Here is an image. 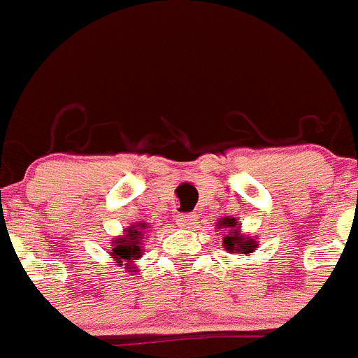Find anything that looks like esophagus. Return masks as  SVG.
<instances>
[{
    "label": "esophagus",
    "instance_id": "esophagus-1",
    "mask_svg": "<svg viewBox=\"0 0 358 358\" xmlns=\"http://www.w3.org/2000/svg\"><path fill=\"white\" fill-rule=\"evenodd\" d=\"M176 224L179 227H192L195 224V215L192 213H182L176 217Z\"/></svg>",
    "mask_w": 358,
    "mask_h": 358
}]
</instances>
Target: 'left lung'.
<instances>
[{"label": "left lung", "mask_w": 358, "mask_h": 358, "mask_svg": "<svg viewBox=\"0 0 358 358\" xmlns=\"http://www.w3.org/2000/svg\"><path fill=\"white\" fill-rule=\"evenodd\" d=\"M218 226L227 227V235H224V248L229 252H249L256 251V242L252 238H243L242 233L238 231V222L235 218H222Z\"/></svg>", "instance_id": "8db88e82"}]
</instances>
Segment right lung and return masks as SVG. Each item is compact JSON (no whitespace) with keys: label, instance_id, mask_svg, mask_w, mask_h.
I'll return each mask as SVG.
<instances>
[{"label":"right lung","instance_id":"right-lung-1","mask_svg":"<svg viewBox=\"0 0 358 358\" xmlns=\"http://www.w3.org/2000/svg\"><path fill=\"white\" fill-rule=\"evenodd\" d=\"M145 224H138V226H132L131 229H127V235L120 236L113 242V252L110 256L118 260L120 264L122 262H131L140 258L141 256V238H143V231ZM131 268V267H129Z\"/></svg>","mask_w":358,"mask_h":358}]
</instances>
